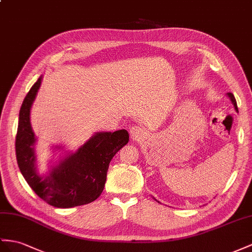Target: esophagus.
Masks as SVG:
<instances>
[{"label": "esophagus", "mask_w": 252, "mask_h": 252, "mask_svg": "<svg viewBox=\"0 0 252 252\" xmlns=\"http://www.w3.org/2000/svg\"><path fill=\"white\" fill-rule=\"evenodd\" d=\"M130 134H131V136H132L133 139L137 140V139H140V138L144 137L145 131H144V128L141 127V126H132L130 128Z\"/></svg>", "instance_id": "obj_1"}]
</instances>
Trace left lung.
<instances>
[{
	"instance_id": "1",
	"label": "left lung",
	"mask_w": 252,
	"mask_h": 252,
	"mask_svg": "<svg viewBox=\"0 0 252 252\" xmlns=\"http://www.w3.org/2000/svg\"><path fill=\"white\" fill-rule=\"evenodd\" d=\"M228 95L230 96V99H231L232 103H233V105H234L235 109H236V111H237V104H236V100H235V98H234V95H233V94H231V93H229V94H228Z\"/></svg>"
}]
</instances>
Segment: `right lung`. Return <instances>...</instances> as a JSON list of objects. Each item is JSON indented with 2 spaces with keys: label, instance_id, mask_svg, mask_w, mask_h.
Returning a JSON list of instances; mask_svg holds the SVG:
<instances>
[{
  "label": "right lung",
  "instance_id": "obj_1",
  "mask_svg": "<svg viewBox=\"0 0 252 252\" xmlns=\"http://www.w3.org/2000/svg\"><path fill=\"white\" fill-rule=\"evenodd\" d=\"M40 84L41 77L30 89L19 114L16 136L19 168L36 195L50 205L68 209L93 202L103 191L108 165L115 154L127 144L128 133L126 130L96 133L77 152L55 167L49 177L42 179L36 172V139L30 122L31 106Z\"/></svg>",
  "mask_w": 252,
  "mask_h": 252
}]
</instances>
